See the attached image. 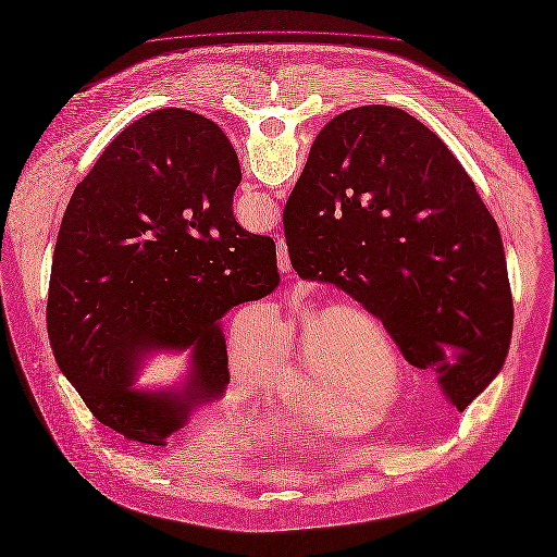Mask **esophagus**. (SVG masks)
<instances>
[{"label": "esophagus", "mask_w": 557, "mask_h": 557, "mask_svg": "<svg viewBox=\"0 0 557 557\" xmlns=\"http://www.w3.org/2000/svg\"><path fill=\"white\" fill-rule=\"evenodd\" d=\"M285 264H287V258H281V268Z\"/></svg>", "instance_id": "34e87169"}]
</instances>
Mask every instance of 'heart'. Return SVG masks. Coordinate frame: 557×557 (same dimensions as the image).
<instances>
[{
  "label": "heart",
  "instance_id": "1",
  "mask_svg": "<svg viewBox=\"0 0 557 557\" xmlns=\"http://www.w3.org/2000/svg\"><path fill=\"white\" fill-rule=\"evenodd\" d=\"M276 339L285 360V380L295 398L319 400L322 389L342 377H356L364 358H389L392 344L380 322L351 306L297 304L292 317L276 322ZM231 362L236 371L260 385L276 381L272 342L258 331H236L231 342ZM394 373H385V385L358 394V407L367 414L380 412L394 394ZM360 392L356 383L346 394Z\"/></svg>",
  "mask_w": 557,
  "mask_h": 557
}]
</instances>
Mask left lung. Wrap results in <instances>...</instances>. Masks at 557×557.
Instances as JSON below:
<instances>
[{"label":"left lung","mask_w":557,"mask_h":557,"mask_svg":"<svg viewBox=\"0 0 557 557\" xmlns=\"http://www.w3.org/2000/svg\"><path fill=\"white\" fill-rule=\"evenodd\" d=\"M283 224L295 272L380 317L457 409L500 371L513 301L497 222L419 119L385 104L331 119Z\"/></svg>","instance_id":"left-lung-1"}]
</instances>
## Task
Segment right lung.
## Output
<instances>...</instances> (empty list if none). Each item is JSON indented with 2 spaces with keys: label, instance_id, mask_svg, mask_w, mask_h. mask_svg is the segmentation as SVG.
I'll use <instances>...</instances> for the list:
<instances>
[{
  "label": "right lung",
  "instance_id": "1",
  "mask_svg": "<svg viewBox=\"0 0 557 557\" xmlns=\"http://www.w3.org/2000/svg\"><path fill=\"white\" fill-rule=\"evenodd\" d=\"M235 148L209 119L161 109L104 148L64 211L48 293V337L91 414L165 446L231 383L224 314L274 292L276 245L233 215ZM188 350L180 386L133 383L150 352Z\"/></svg>",
  "mask_w": 557,
  "mask_h": 557
}]
</instances>
